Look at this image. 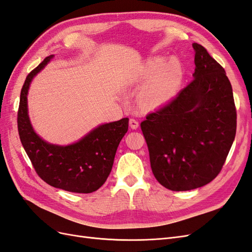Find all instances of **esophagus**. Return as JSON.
I'll use <instances>...</instances> for the list:
<instances>
[{
	"label": "esophagus",
	"mask_w": 252,
	"mask_h": 252,
	"mask_svg": "<svg viewBox=\"0 0 252 252\" xmlns=\"http://www.w3.org/2000/svg\"><path fill=\"white\" fill-rule=\"evenodd\" d=\"M129 126H130L131 129H136L139 127V122L135 119H130L129 120Z\"/></svg>",
	"instance_id": "esophagus-1"
}]
</instances>
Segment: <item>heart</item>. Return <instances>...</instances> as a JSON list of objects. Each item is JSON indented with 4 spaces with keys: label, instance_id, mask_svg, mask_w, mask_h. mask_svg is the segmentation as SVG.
Segmentation results:
<instances>
[{
    "label": "heart",
    "instance_id": "1",
    "mask_svg": "<svg viewBox=\"0 0 252 252\" xmlns=\"http://www.w3.org/2000/svg\"><path fill=\"white\" fill-rule=\"evenodd\" d=\"M184 79V68L178 59L165 57L148 59L139 72V80H147L141 87L138 98L146 108H157L177 95Z\"/></svg>",
    "mask_w": 252,
    "mask_h": 252
}]
</instances>
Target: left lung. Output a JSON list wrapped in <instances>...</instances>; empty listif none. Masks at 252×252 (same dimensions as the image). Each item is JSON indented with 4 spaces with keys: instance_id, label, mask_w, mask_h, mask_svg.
I'll return each instance as SVG.
<instances>
[{
    "instance_id": "obj_1",
    "label": "left lung",
    "mask_w": 252,
    "mask_h": 252,
    "mask_svg": "<svg viewBox=\"0 0 252 252\" xmlns=\"http://www.w3.org/2000/svg\"><path fill=\"white\" fill-rule=\"evenodd\" d=\"M193 80L141 123L158 182L173 191L208 184L220 173L236 131L232 87L224 68L193 43Z\"/></svg>"
}]
</instances>
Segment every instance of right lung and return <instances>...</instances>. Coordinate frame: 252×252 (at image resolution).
<instances>
[{
	"label": "right lung",
	"instance_id": "add662e5",
	"mask_svg": "<svg viewBox=\"0 0 252 252\" xmlns=\"http://www.w3.org/2000/svg\"><path fill=\"white\" fill-rule=\"evenodd\" d=\"M52 58L47 57L34 68L22 87L18 111L20 140L35 172L47 184L75 193L94 192L108 178L119 144L128 130L129 119L97 126L78 142L67 146L41 139L30 123L27 94L32 79Z\"/></svg>",
	"mask_w": 252,
	"mask_h": 252
}]
</instances>
